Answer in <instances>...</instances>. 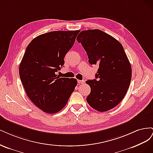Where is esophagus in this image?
Wrapping results in <instances>:
<instances>
[{
  "instance_id": "34e87169",
  "label": "esophagus",
  "mask_w": 153,
  "mask_h": 153,
  "mask_svg": "<svg viewBox=\"0 0 153 153\" xmlns=\"http://www.w3.org/2000/svg\"><path fill=\"white\" fill-rule=\"evenodd\" d=\"M77 82L79 85H80V84H84L85 83V80H83V79L82 80H78Z\"/></svg>"
}]
</instances>
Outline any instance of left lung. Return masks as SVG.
Wrapping results in <instances>:
<instances>
[{
	"mask_svg": "<svg viewBox=\"0 0 153 153\" xmlns=\"http://www.w3.org/2000/svg\"><path fill=\"white\" fill-rule=\"evenodd\" d=\"M76 40L86 51L88 62L99 65L96 79L88 80L91 88L86 101L100 112L117 105L125 97L131 79V67L121 44L98 29L81 31Z\"/></svg>",
	"mask_w": 153,
	"mask_h": 153,
	"instance_id": "left-lung-1",
	"label": "left lung"
}]
</instances>
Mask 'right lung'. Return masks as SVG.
<instances>
[{"label":"right lung","instance_id":"right-lung-1","mask_svg":"<svg viewBox=\"0 0 153 153\" xmlns=\"http://www.w3.org/2000/svg\"><path fill=\"white\" fill-rule=\"evenodd\" d=\"M79 30L53 31L34 38L28 44L19 67L24 89L30 100L48 114L65 107L77 81L60 77L56 72L73 46Z\"/></svg>","mask_w":153,"mask_h":153}]
</instances>
